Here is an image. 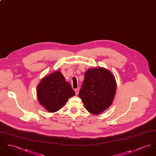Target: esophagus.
Listing matches in <instances>:
<instances>
[{"instance_id": "1", "label": "esophagus", "mask_w": 156, "mask_h": 156, "mask_svg": "<svg viewBox=\"0 0 156 156\" xmlns=\"http://www.w3.org/2000/svg\"><path fill=\"white\" fill-rule=\"evenodd\" d=\"M79 91H80V88H76V89H75V94H76V95L78 94Z\"/></svg>"}]
</instances>
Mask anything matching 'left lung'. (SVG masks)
<instances>
[{"mask_svg": "<svg viewBox=\"0 0 156 156\" xmlns=\"http://www.w3.org/2000/svg\"><path fill=\"white\" fill-rule=\"evenodd\" d=\"M84 75L78 95L88 111L99 115L113 102L116 89L115 78L103 67L88 69Z\"/></svg>", "mask_w": 156, "mask_h": 156, "instance_id": "8db88e82", "label": "left lung"}]
</instances>
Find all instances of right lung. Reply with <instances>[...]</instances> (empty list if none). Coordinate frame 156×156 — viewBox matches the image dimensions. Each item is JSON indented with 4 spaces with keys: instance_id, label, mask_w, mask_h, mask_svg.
<instances>
[{
    "instance_id": "1",
    "label": "right lung",
    "mask_w": 156,
    "mask_h": 156,
    "mask_svg": "<svg viewBox=\"0 0 156 156\" xmlns=\"http://www.w3.org/2000/svg\"><path fill=\"white\" fill-rule=\"evenodd\" d=\"M75 95L69 82L59 71L43 78L37 85L38 101L50 112H55L64 107L68 99Z\"/></svg>"
}]
</instances>
